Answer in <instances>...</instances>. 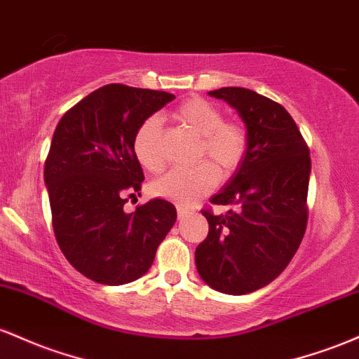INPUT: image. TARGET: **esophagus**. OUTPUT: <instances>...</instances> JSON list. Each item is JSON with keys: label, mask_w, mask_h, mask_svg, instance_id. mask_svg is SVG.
<instances>
[{"label": "esophagus", "mask_w": 359, "mask_h": 359, "mask_svg": "<svg viewBox=\"0 0 359 359\" xmlns=\"http://www.w3.org/2000/svg\"><path fill=\"white\" fill-rule=\"evenodd\" d=\"M176 210H178V219H184V217L190 213V210H188L187 207H183V205H178V207H176Z\"/></svg>", "instance_id": "esophagus-1"}]
</instances>
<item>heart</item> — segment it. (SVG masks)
Returning a JSON list of instances; mask_svg holds the SVG:
<instances>
[{"label": "heart", "instance_id": "b5f03b06", "mask_svg": "<svg viewBox=\"0 0 359 359\" xmlns=\"http://www.w3.org/2000/svg\"><path fill=\"white\" fill-rule=\"evenodd\" d=\"M175 120L200 137L196 156L208 158L220 171L231 172L244 158L248 137L243 126L224 120L222 110L207 100H187L175 110ZM161 120L149 116L140 123L134 135V154L140 166L156 172L163 168L161 156ZM217 169L208 163H200L188 169H171L151 184L156 196L176 203H193L217 184Z\"/></svg>", "mask_w": 359, "mask_h": 359}]
</instances>
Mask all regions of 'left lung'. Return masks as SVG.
<instances>
[{"instance_id": "8db88e82", "label": "left lung", "mask_w": 359, "mask_h": 359, "mask_svg": "<svg viewBox=\"0 0 359 359\" xmlns=\"http://www.w3.org/2000/svg\"><path fill=\"white\" fill-rule=\"evenodd\" d=\"M208 95L227 102L245 126L244 158L210 201L232 207L201 213L208 236L195 251L198 275L227 295H245L281 275L304 239L310 178L309 147L280 103L245 88Z\"/></svg>"}]
</instances>
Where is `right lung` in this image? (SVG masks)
<instances>
[{
    "mask_svg": "<svg viewBox=\"0 0 359 359\" xmlns=\"http://www.w3.org/2000/svg\"><path fill=\"white\" fill-rule=\"evenodd\" d=\"M172 100L166 91L107 84L55 127L43 168L55 239L72 266L96 283L126 285L146 275L176 222L175 205L161 198L123 210L144 181L135 130Z\"/></svg>",
    "mask_w": 359,
    "mask_h": 359,
    "instance_id": "add662e5",
    "label": "right lung"
}]
</instances>
